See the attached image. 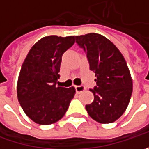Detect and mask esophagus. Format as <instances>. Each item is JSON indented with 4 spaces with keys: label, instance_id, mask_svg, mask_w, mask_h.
Masks as SVG:
<instances>
[{
    "label": "esophagus",
    "instance_id": "1",
    "mask_svg": "<svg viewBox=\"0 0 149 149\" xmlns=\"http://www.w3.org/2000/svg\"><path fill=\"white\" fill-rule=\"evenodd\" d=\"M74 88H75V91H76L77 94H80L81 92H83V91L85 90V87L83 86V85H77Z\"/></svg>",
    "mask_w": 149,
    "mask_h": 149
}]
</instances>
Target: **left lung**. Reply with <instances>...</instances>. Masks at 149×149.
Returning <instances> with one entry per match:
<instances>
[{
  "label": "left lung",
  "instance_id": "8db88e82",
  "mask_svg": "<svg viewBox=\"0 0 149 149\" xmlns=\"http://www.w3.org/2000/svg\"><path fill=\"white\" fill-rule=\"evenodd\" d=\"M75 40L86 53L89 69L96 77V86L90 89L95 99L85 109L95 121L113 123L126 110L133 92L127 63L117 47L100 34L78 36Z\"/></svg>",
  "mask_w": 149,
  "mask_h": 149
}]
</instances>
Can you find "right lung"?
Returning <instances> with one entry per match:
<instances>
[{"instance_id": "right-lung-1", "label": "right lung", "mask_w": 149, "mask_h": 149, "mask_svg": "<svg viewBox=\"0 0 149 149\" xmlns=\"http://www.w3.org/2000/svg\"><path fill=\"white\" fill-rule=\"evenodd\" d=\"M74 36H49L30 49L20 69L17 98L35 123L48 125L65 114L75 94L74 87H57L62 55L74 44Z\"/></svg>"}]
</instances>
